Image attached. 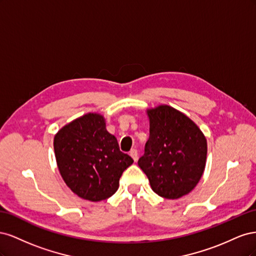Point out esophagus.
<instances>
[{
	"label": "esophagus",
	"mask_w": 256,
	"mask_h": 256,
	"mask_svg": "<svg viewBox=\"0 0 256 256\" xmlns=\"http://www.w3.org/2000/svg\"><path fill=\"white\" fill-rule=\"evenodd\" d=\"M130 156H131V158H132L134 161H138V150H130Z\"/></svg>",
	"instance_id": "obj_1"
}]
</instances>
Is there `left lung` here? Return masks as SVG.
Returning a JSON list of instances; mask_svg holds the SVG:
<instances>
[{
    "instance_id": "1",
    "label": "left lung",
    "mask_w": 256,
    "mask_h": 256,
    "mask_svg": "<svg viewBox=\"0 0 256 256\" xmlns=\"http://www.w3.org/2000/svg\"><path fill=\"white\" fill-rule=\"evenodd\" d=\"M146 113L150 138L138 164L154 193L180 198L196 188L204 173L206 138L194 122L172 106L160 104Z\"/></svg>"
}]
</instances>
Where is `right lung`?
Segmentation results:
<instances>
[{
  "mask_svg": "<svg viewBox=\"0 0 256 256\" xmlns=\"http://www.w3.org/2000/svg\"><path fill=\"white\" fill-rule=\"evenodd\" d=\"M54 152L60 176L74 194L99 202L118 191L120 178L134 164L120 150L99 113H88L62 127L54 136Z\"/></svg>",
  "mask_w": 256,
  "mask_h": 256,
  "instance_id": "obj_1",
  "label": "right lung"
}]
</instances>
